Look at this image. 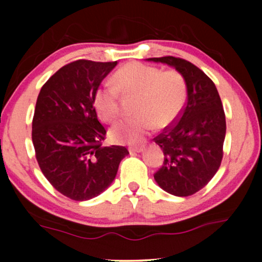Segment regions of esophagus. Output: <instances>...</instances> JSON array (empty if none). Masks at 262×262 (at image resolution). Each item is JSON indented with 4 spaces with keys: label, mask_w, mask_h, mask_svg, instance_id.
<instances>
[{
    "label": "esophagus",
    "mask_w": 262,
    "mask_h": 262,
    "mask_svg": "<svg viewBox=\"0 0 262 262\" xmlns=\"http://www.w3.org/2000/svg\"><path fill=\"white\" fill-rule=\"evenodd\" d=\"M142 151H144V148H130V152L131 154H136V152H142Z\"/></svg>",
    "instance_id": "esophagus-1"
}]
</instances>
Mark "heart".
<instances>
[{
    "label": "heart",
    "instance_id": "heart-1",
    "mask_svg": "<svg viewBox=\"0 0 262 262\" xmlns=\"http://www.w3.org/2000/svg\"><path fill=\"white\" fill-rule=\"evenodd\" d=\"M113 84L95 93L94 105L99 117L106 123L119 118V93L124 96L136 95L134 112L137 114L111 128V137L117 143L138 144L155 125L159 128L169 126L181 114L187 96V85L180 71L162 70L139 62L121 67L114 74Z\"/></svg>",
    "mask_w": 262,
    "mask_h": 262
}]
</instances>
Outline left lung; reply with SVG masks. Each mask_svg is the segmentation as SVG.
Segmentation results:
<instances>
[{"instance_id":"obj_1","label":"left lung","mask_w":262,"mask_h":262,"mask_svg":"<svg viewBox=\"0 0 262 262\" xmlns=\"http://www.w3.org/2000/svg\"><path fill=\"white\" fill-rule=\"evenodd\" d=\"M149 60L174 67L187 85L181 114L154 138L164 154L154 178L170 194L192 195L209 184L223 159L227 124L222 100L212 80L188 60L173 56Z\"/></svg>"}]
</instances>
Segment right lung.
Listing matches in <instances>:
<instances>
[{"label":"right lung","mask_w":262,"mask_h":262,"mask_svg":"<svg viewBox=\"0 0 262 262\" xmlns=\"http://www.w3.org/2000/svg\"><path fill=\"white\" fill-rule=\"evenodd\" d=\"M116 62L74 60L56 71L39 93L32 120L35 159L50 184L83 202L102 193L116 178L125 146H103L94 96Z\"/></svg>","instance_id":"right-lung-1"}]
</instances>
